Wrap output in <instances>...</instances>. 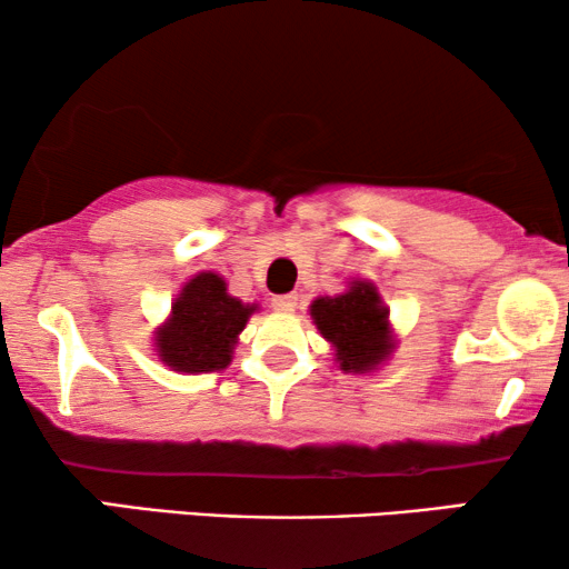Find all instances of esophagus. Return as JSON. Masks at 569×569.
<instances>
[{
	"label": "esophagus",
	"instance_id": "34e87169",
	"mask_svg": "<svg viewBox=\"0 0 569 569\" xmlns=\"http://www.w3.org/2000/svg\"><path fill=\"white\" fill-rule=\"evenodd\" d=\"M271 306H274L277 313H292V310L298 308V295H295V292L277 295V298L271 300Z\"/></svg>",
	"mask_w": 569,
	"mask_h": 569
}]
</instances>
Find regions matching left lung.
Returning a JSON list of instances; mask_svg holds the SVG:
<instances>
[{
    "label": "left lung",
    "instance_id": "obj_1",
    "mask_svg": "<svg viewBox=\"0 0 569 569\" xmlns=\"http://www.w3.org/2000/svg\"><path fill=\"white\" fill-rule=\"evenodd\" d=\"M310 316L323 337L333 341L345 370H370L388 355V318L372 284L357 282L339 298H318Z\"/></svg>",
    "mask_w": 569,
    "mask_h": 569
}]
</instances>
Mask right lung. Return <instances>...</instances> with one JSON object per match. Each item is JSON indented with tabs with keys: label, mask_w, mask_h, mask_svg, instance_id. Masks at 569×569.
Here are the masks:
<instances>
[{
	"label": "right lung",
	"mask_w": 569,
	"mask_h": 569,
	"mask_svg": "<svg viewBox=\"0 0 569 569\" xmlns=\"http://www.w3.org/2000/svg\"><path fill=\"white\" fill-rule=\"evenodd\" d=\"M253 306L230 298L217 274H199L173 302V316L158 333L162 362L183 372H212L230 365L232 347Z\"/></svg>",
	"instance_id": "right-lung-1"
}]
</instances>
